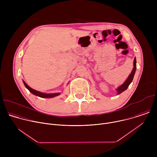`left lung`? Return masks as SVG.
<instances>
[{
	"instance_id": "left-lung-1",
	"label": "left lung",
	"mask_w": 157,
	"mask_h": 157,
	"mask_svg": "<svg viewBox=\"0 0 157 157\" xmlns=\"http://www.w3.org/2000/svg\"><path fill=\"white\" fill-rule=\"evenodd\" d=\"M136 63H137L136 58L135 57V58H134V59H133V70H132L131 73L130 74V75L128 76V77L126 79V81L122 85H121L118 88L116 89V91L117 93V95L120 94L121 93H122V92L125 91L126 89L128 88V87L130 85V84L132 82V81L133 80V78L134 77V75H135V73H136V68H137Z\"/></svg>"
}]
</instances>
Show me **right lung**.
Returning <instances> with one entry per match:
<instances>
[{"label":"right lung","instance_id":"right-lung-1","mask_svg":"<svg viewBox=\"0 0 157 157\" xmlns=\"http://www.w3.org/2000/svg\"><path fill=\"white\" fill-rule=\"evenodd\" d=\"M24 82V84L25 85V86L29 89V91L32 93L33 94L36 96H38V97H40V98H54V97H56V96H58L60 94L59 93H53V94H47V93H41V92H40V91H36L35 90V89L31 88L29 86H28L27 84V83L23 81Z\"/></svg>","mask_w":157,"mask_h":157}]
</instances>
